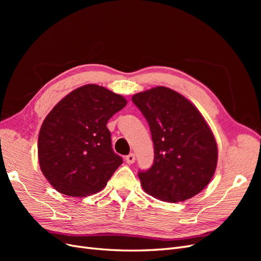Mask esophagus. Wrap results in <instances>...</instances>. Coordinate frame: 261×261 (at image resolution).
Returning a JSON list of instances; mask_svg holds the SVG:
<instances>
[{
    "label": "esophagus",
    "instance_id": "1",
    "mask_svg": "<svg viewBox=\"0 0 261 261\" xmlns=\"http://www.w3.org/2000/svg\"><path fill=\"white\" fill-rule=\"evenodd\" d=\"M135 160H136V156L134 153H129L128 155L125 156V161H126V163H128V164H133L134 162H135Z\"/></svg>",
    "mask_w": 261,
    "mask_h": 261
}]
</instances>
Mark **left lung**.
I'll return each mask as SVG.
<instances>
[{
	"label": "left lung",
	"mask_w": 261,
	"mask_h": 261,
	"mask_svg": "<svg viewBox=\"0 0 261 261\" xmlns=\"http://www.w3.org/2000/svg\"><path fill=\"white\" fill-rule=\"evenodd\" d=\"M132 101L147 120L154 147L152 167L138 172L144 191L168 202L199 194L218 161L216 139L203 116L185 97L162 86L134 94Z\"/></svg>",
	"instance_id": "8db88e82"
}]
</instances>
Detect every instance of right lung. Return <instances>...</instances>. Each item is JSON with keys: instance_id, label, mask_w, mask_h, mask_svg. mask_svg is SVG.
I'll return each instance as SVG.
<instances>
[{"instance_id": "add662e5", "label": "right lung", "mask_w": 261, "mask_h": 261, "mask_svg": "<svg viewBox=\"0 0 261 261\" xmlns=\"http://www.w3.org/2000/svg\"><path fill=\"white\" fill-rule=\"evenodd\" d=\"M126 103L120 94L89 84L68 93L46 115L38 138L39 164L59 193L87 197L105 188L123 163L107 123Z\"/></svg>"}]
</instances>
